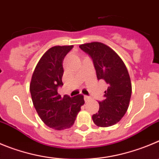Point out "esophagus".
<instances>
[{"mask_svg": "<svg viewBox=\"0 0 159 159\" xmlns=\"http://www.w3.org/2000/svg\"><path fill=\"white\" fill-rule=\"evenodd\" d=\"M84 101H85V102H88L89 100L90 99H91V98H90L89 96H84Z\"/></svg>", "mask_w": 159, "mask_h": 159, "instance_id": "34e87169", "label": "esophagus"}]
</instances>
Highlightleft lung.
Returning a JSON list of instances; mask_svg holds the SVG:
<instances>
[{
	"label": "left lung",
	"instance_id": "8db88e82",
	"mask_svg": "<svg viewBox=\"0 0 159 159\" xmlns=\"http://www.w3.org/2000/svg\"><path fill=\"white\" fill-rule=\"evenodd\" d=\"M93 61L98 80L107 84L105 99L99 102L100 109L93 115V122L100 127H109L118 123L126 113L132 93L128 70L120 56L109 46L101 42L79 45Z\"/></svg>",
	"mask_w": 159,
	"mask_h": 159
}]
</instances>
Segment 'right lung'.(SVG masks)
Here are the masks:
<instances>
[{
	"label": "right lung",
	"instance_id": "obj_1",
	"mask_svg": "<svg viewBox=\"0 0 159 159\" xmlns=\"http://www.w3.org/2000/svg\"><path fill=\"white\" fill-rule=\"evenodd\" d=\"M72 48L73 45L49 48L40 59L30 84L32 101L38 115L46 125L56 130L70 128L84 103L82 95L62 98L57 92L63 84V59Z\"/></svg>",
	"mask_w": 159,
	"mask_h": 159
}]
</instances>
